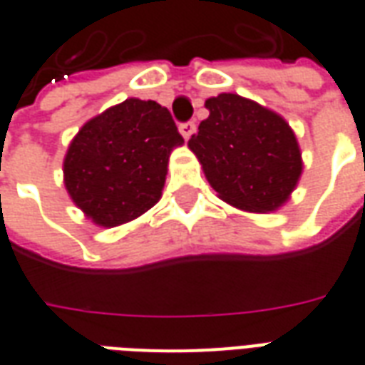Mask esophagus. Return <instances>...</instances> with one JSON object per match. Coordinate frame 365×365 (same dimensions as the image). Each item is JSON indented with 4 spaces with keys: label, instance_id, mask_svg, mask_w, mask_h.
Wrapping results in <instances>:
<instances>
[{
    "label": "esophagus",
    "instance_id": "1",
    "mask_svg": "<svg viewBox=\"0 0 365 365\" xmlns=\"http://www.w3.org/2000/svg\"><path fill=\"white\" fill-rule=\"evenodd\" d=\"M180 133H182V136L187 140L193 133H195V123L193 120H187V123H182L180 125Z\"/></svg>",
    "mask_w": 365,
    "mask_h": 365
}]
</instances>
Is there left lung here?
<instances>
[{
	"instance_id": "1",
	"label": "left lung",
	"mask_w": 365,
	"mask_h": 365,
	"mask_svg": "<svg viewBox=\"0 0 365 365\" xmlns=\"http://www.w3.org/2000/svg\"><path fill=\"white\" fill-rule=\"evenodd\" d=\"M209 117L190 138L207 182L229 205L275 211L295 190L303 160L295 133L282 115L237 93L205 101Z\"/></svg>"
}]
</instances>
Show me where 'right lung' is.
Listing matches in <instances>:
<instances>
[{
  "label": "right lung",
  "mask_w": 365,
  "mask_h": 365,
  "mask_svg": "<svg viewBox=\"0 0 365 365\" xmlns=\"http://www.w3.org/2000/svg\"><path fill=\"white\" fill-rule=\"evenodd\" d=\"M182 144L166 107L125 99L88 120L70 143L68 193L99 227L125 225L158 203L170 154Z\"/></svg>",
  "instance_id": "right-lung-1"
}]
</instances>
